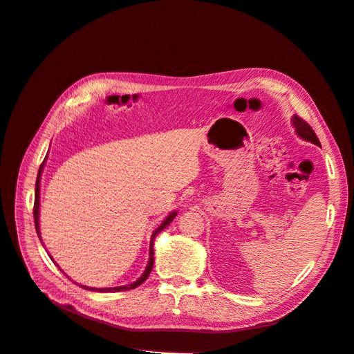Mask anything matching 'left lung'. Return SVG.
Instances as JSON below:
<instances>
[{"label":"left lung","mask_w":354,"mask_h":354,"mask_svg":"<svg viewBox=\"0 0 354 354\" xmlns=\"http://www.w3.org/2000/svg\"><path fill=\"white\" fill-rule=\"evenodd\" d=\"M291 122H292V126H294V129H295L297 136H300L301 139H304V140H307V142H311V143H314V145L320 146L319 138L315 136L314 130L310 127L308 123H306L301 118H299L297 115H294V116L291 118Z\"/></svg>","instance_id":"left-lung-1"}]
</instances>
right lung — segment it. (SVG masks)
I'll list each match as a JSON object with an SVG mask.
<instances>
[{"label":"right lung","instance_id":"add662e5","mask_svg":"<svg viewBox=\"0 0 354 354\" xmlns=\"http://www.w3.org/2000/svg\"><path fill=\"white\" fill-rule=\"evenodd\" d=\"M47 159V156H46ZM46 159L43 160L40 169H39V175H37V180H35V198H34V222H35V231H37V235H39L40 241H41V234H40V182H41V174H43V169H44V163H46ZM176 216V211L171 212L169 215H167L162 222L160 225L153 231L152 236H151V247H149V261H147V266L143 271V274L138 278L136 281L130 283V284H126V286H120V287H110V288H93V287H86V286H80L84 290H90V291H99V292H115V291H127V290H133L136 287H139L142 283L146 281V278L149 277V274H151L152 268H153V244H155V238L156 235L163 231L167 225L171 224V222L174 221V218ZM50 258L53 259V257L50 255ZM55 263V261H54Z\"/></svg>","mask_w":354,"mask_h":354}]
</instances>
